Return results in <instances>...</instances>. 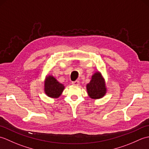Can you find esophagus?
<instances>
[{
  "label": "esophagus",
  "mask_w": 149,
  "mask_h": 149,
  "mask_svg": "<svg viewBox=\"0 0 149 149\" xmlns=\"http://www.w3.org/2000/svg\"><path fill=\"white\" fill-rule=\"evenodd\" d=\"M72 84L73 85H74V86H78V85H79V81H73Z\"/></svg>",
  "instance_id": "obj_1"
}]
</instances>
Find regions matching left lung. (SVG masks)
Returning <instances> with one entry per match:
<instances>
[{"instance_id":"8db88e82","label":"left lung","mask_w":149,"mask_h":149,"mask_svg":"<svg viewBox=\"0 0 149 149\" xmlns=\"http://www.w3.org/2000/svg\"><path fill=\"white\" fill-rule=\"evenodd\" d=\"M88 96L92 99H99L105 96L107 93V87L105 79L101 72L97 71L94 73L90 82L86 85Z\"/></svg>"}]
</instances>
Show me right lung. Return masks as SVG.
Here are the masks:
<instances>
[{
  "label": "right lung",
  "instance_id": "add662e5",
  "mask_svg": "<svg viewBox=\"0 0 149 149\" xmlns=\"http://www.w3.org/2000/svg\"><path fill=\"white\" fill-rule=\"evenodd\" d=\"M65 90V86L60 83L52 75L48 74L44 81V92L52 99H58Z\"/></svg>",
  "mask_w": 149,
  "mask_h": 149
}]
</instances>
